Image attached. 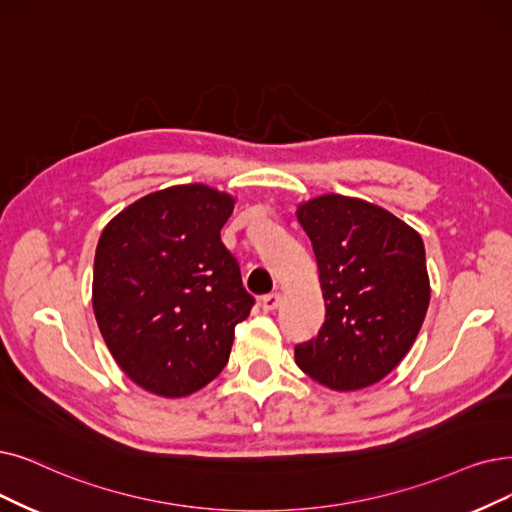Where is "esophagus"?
I'll return each instance as SVG.
<instances>
[{"mask_svg": "<svg viewBox=\"0 0 512 512\" xmlns=\"http://www.w3.org/2000/svg\"><path fill=\"white\" fill-rule=\"evenodd\" d=\"M279 302H281V294H279V292L262 296V309H264V311H275L277 306H279Z\"/></svg>", "mask_w": 512, "mask_h": 512, "instance_id": "obj_1", "label": "esophagus"}]
</instances>
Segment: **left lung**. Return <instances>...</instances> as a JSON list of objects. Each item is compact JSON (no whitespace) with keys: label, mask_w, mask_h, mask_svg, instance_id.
I'll use <instances>...</instances> for the list:
<instances>
[{"label":"left lung","mask_w":512,"mask_h":512,"mask_svg":"<svg viewBox=\"0 0 512 512\" xmlns=\"http://www.w3.org/2000/svg\"><path fill=\"white\" fill-rule=\"evenodd\" d=\"M313 243L325 321L298 344L300 370L332 391L367 388L391 374L420 332L431 281L418 231L388 210L336 193L298 203Z\"/></svg>","instance_id":"left-lung-1"}]
</instances>
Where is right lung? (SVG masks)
<instances>
[{"mask_svg": "<svg viewBox=\"0 0 512 512\" xmlns=\"http://www.w3.org/2000/svg\"><path fill=\"white\" fill-rule=\"evenodd\" d=\"M235 197L176 185L121 210L100 233L92 306L124 374L178 399L210 384L229 361L235 325L254 298L220 241Z\"/></svg>", "mask_w": 512, "mask_h": 512, "instance_id": "obj_1", "label": "right lung"}]
</instances>
